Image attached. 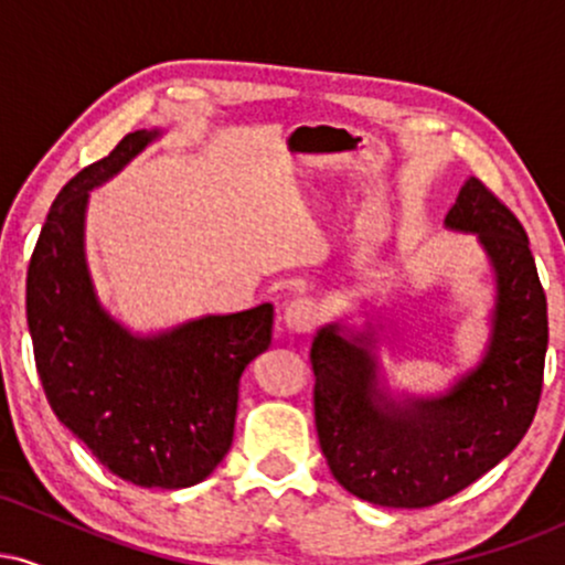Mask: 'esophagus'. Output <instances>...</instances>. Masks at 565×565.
I'll list each match as a JSON object with an SVG mask.
<instances>
[{"mask_svg":"<svg viewBox=\"0 0 565 565\" xmlns=\"http://www.w3.org/2000/svg\"><path fill=\"white\" fill-rule=\"evenodd\" d=\"M321 319V308L313 297H295L287 308H284V323L289 332L295 334H310L316 323Z\"/></svg>","mask_w":565,"mask_h":565,"instance_id":"obj_1","label":"esophagus"}]
</instances>
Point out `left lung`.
<instances>
[{
  "mask_svg": "<svg viewBox=\"0 0 565 565\" xmlns=\"http://www.w3.org/2000/svg\"><path fill=\"white\" fill-rule=\"evenodd\" d=\"M476 233L497 278L483 359L436 398L395 401L372 332L327 323L310 348L316 430L342 489L382 508H430L489 472L526 436L542 395L547 297L529 236L481 180H465L444 220Z\"/></svg>",
  "mask_w": 565,
  "mask_h": 565,
  "instance_id": "left-lung-1",
  "label": "left lung"
}]
</instances>
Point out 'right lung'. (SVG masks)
Instances as JSON below:
<instances>
[{"label":"right lung","mask_w":565,"mask_h":565,"mask_svg":"<svg viewBox=\"0 0 565 565\" xmlns=\"http://www.w3.org/2000/svg\"><path fill=\"white\" fill-rule=\"evenodd\" d=\"M159 135L129 132L63 185L29 263L25 319L44 395L97 462L135 486L185 489L231 449L238 382L270 345L274 305L140 337L97 302L84 255L89 191Z\"/></svg>","instance_id":"obj_1"}]
</instances>
